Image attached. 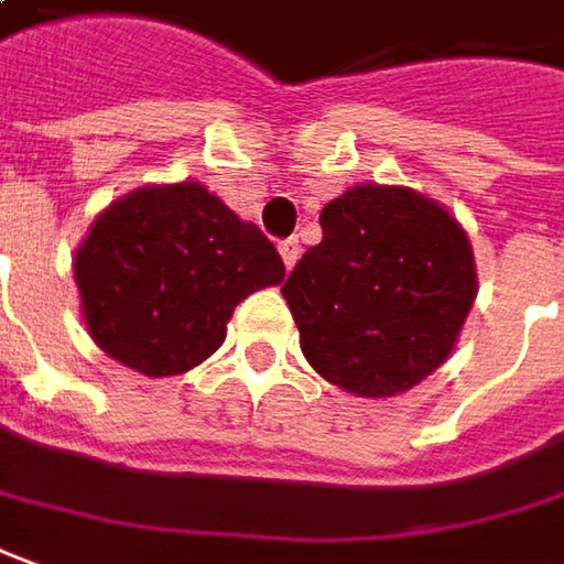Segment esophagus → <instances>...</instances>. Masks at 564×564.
<instances>
[{
  "label": "esophagus",
  "instance_id": "1",
  "mask_svg": "<svg viewBox=\"0 0 564 564\" xmlns=\"http://www.w3.org/2000/svg\"><path fill=\"white\" fill-rule=\"evenodd\" d=\"M279 254H282L285 267L291 270V267L297 263V258H301V242H297L294 236H291V239H282V242H279Z\"/></svg>",
  "mask_w": 564,
  "mask_h": 564
}]
</instances>
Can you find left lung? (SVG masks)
<instances>
[{"mask_svg":"<svg viewBox=\"0 0 564 564\" xmlns=\"http://www.w3.org/2000/svg\"><path fill=\"white\" fill-rule=\"evenodd\" d=\"M282 285L306 362L365 399L405 393L452 356L476 301L467 230L408 186H349Z\"/></svg>","mask_w":564,"mask_h":564,"instance_id":"obj_1","label":"left lung"}]
</instances>
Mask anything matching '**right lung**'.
<instances>
[{
  "mask_svg": "<svg viewBox=\"0 0 564 564\" xmlns=\"http://www.w3.org/2000/svg\"><path fill=\"white\" fill-rule=\"evenodd\" d=\"M73 275L95 344L147 378L196 368L248 294L285 263L263 232L196 181L141 186L100 212Z\"/></svg>",
  "mask_w": 564,
  "mask_h": 564,
  "instance_id": "1",
  "label": "right lung"
}]
</instances>
